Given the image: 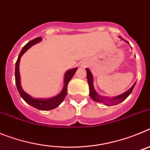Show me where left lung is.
<instances>
[{
    "label": "left lung",
    "mask_w": 150,
    "mask_h": 150,
    "mask_svg": "<svg viewBox=\"0 0 150 150\" xmlns=\"http://www.w3.org/2000/svg\"><path fill=\"white\" fill-rule=\"evenodd\" d=\"M128 43V42H127ZM86 73H87V80H88V86H89V95L91 98L93 99L95 101L100 102V103H104V104L107 106H111V105H116V104H120L121 102H122L123 100H125L128 97V95L132 93V90H133L134 87L135 86L134 84L132 86V87L130 88L128 91H127L126 92L123 93L122 95H120L119 96H116L115 98H112L111 99H108L107 98H104V97L100 96L99 95L97 94V92L95 91V88L93 87V77H92V75H91V72L88 70V68H86Z\"/></svg>",
    "instance_id": "8db88e82"
}]
</instances>
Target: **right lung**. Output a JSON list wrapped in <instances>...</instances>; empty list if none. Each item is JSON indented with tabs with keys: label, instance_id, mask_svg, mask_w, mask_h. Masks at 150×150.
Returning <instances> with one entry per match:
<instances>
[{
	"label": "right lung",
	"instance_id": "right-lung-1",
	"mask_svg": "<svg viewBox=\"0 0 150 150\" xmlns=\"http://www.w3.org/2000/svg\"><path fill=\"white\" fill-rule=\"evenodd\" d=\"M42 40L41 38H37L35 39L30 40V42L27 43L25 46L22 48V51L20 52V54L18 55V59H17L16 62V70H15V79H16V84L17 89L18 91V93L22 97L23 100L30 104V106L35 107L37 109L40 110H50L55 109V107H57L59 105L62 104V102L63 101L64 99L65 98L66 95L67 94V85L70 82L71 79H72L73 76L74 74L76 73L77 68H74L71 70H69L66 72L65 75H64V88L63 90L62 91L60 94L57 96L52 98L49 99H35L33 98L29 95H28L26 92L23 91L22 88V86L20 85V75H19V68H18V65H19V62H20V58L22 55H23L30 46H33L35 43H39L40 41Z\"/></svg>",
	"mask_w": 150,
	"mask_h": 150
}]
</instances>
